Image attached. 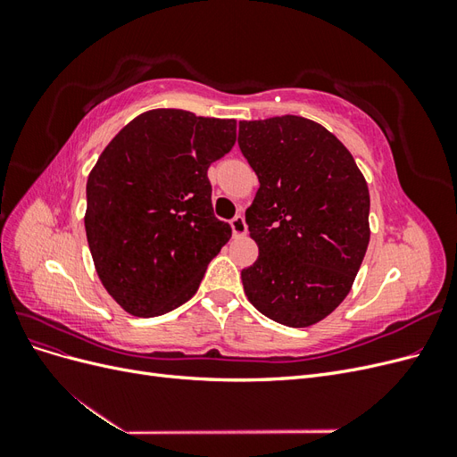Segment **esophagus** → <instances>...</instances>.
<instances>
[{
	"label": "esophagus",
	"instance_id": "esophagus-1",
	"mask_svg": "<svg viewBox=\"0 0 457 457\" xmlns=\"http://www.w3.org/2000/svg\"><path fill=\"white\" fill-rule=\"evenodd\" d=\"M230 227H232V232L234 237H244V234L247 232V225H245V219L242 215H237L232 220H230Z\"/></svg>",
	"mask_w": 457,
	"mask_h": 457
}]
</instances>
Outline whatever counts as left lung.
<instances>
[{
    "instance_id": "left-lung-1",
    "label": "left lung",
    "mask_w": 457,
    "mask_h": 457,
    "mask_svg": "<svg viewBox=\"0 0 457 457\" xmlns=\"http://www.w3.org/2000/svg\"><path fill=\"white\" fill-rule=\"evenodd\" d=\"M238 145L259 179L245 210L259 247L244 292L270 320L307 328L349 295L370 242V192L334 133L301 116L240 121Z\"/></svg>"
}]
</instances>
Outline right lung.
<instances>
[{
	"label": "right lung",
	"instance_id": "add662e5",
	"mask_svg": "<svg viewBox=\"0 0 457 457\" xmlns=\"http://www.w3.org/2000/svg\"><path fill=\"white\" fill-rule=\"evenodd\" d=\"M237 143V120L154 108L131 120L87 179L86 234L95 270L141 318L183 305L232 230L213 215L207 168Z\"/></svg>",
	"mask_w": 457,
	"mask_h": 457
}]
</instances>
